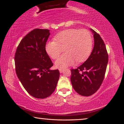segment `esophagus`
Listing matches in <instances>:
<instances>
[{
    "label": "esophagus",
    "instance_id": "34e87169",
    "mask_svg": "<svg viewBox=\"0 0 124 124\" xmlns=\"http://www.w3.org/2000/svg\"><path fill=\"white\" fill-rule=\"evenodd\" d=\"M59 71H60V72L61 73H62L63 72V70L62 69H59Z\"/></svg>",
    "mask_w": 124,
    "mask_h": 124
}]
</instances>
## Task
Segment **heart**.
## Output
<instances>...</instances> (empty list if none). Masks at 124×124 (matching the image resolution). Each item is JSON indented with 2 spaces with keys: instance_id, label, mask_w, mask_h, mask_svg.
I'll return each mask as SVG.
<instances>
[{
  "instance_id": "b5f03b06",
  "label": "heart",
  "mask_w": 124,
  "mask_h": 124,
  "mask_svg": "<svg viewBox=\"0 0 124 124\" xmlns=\"http://www.w3.org/2000/svg\"><path fill=\"white\" fill-rule=\"evenodd\" d=\"M54 39V41L46 44L45 51L51 58L56 59L63 49L65 53L55 61V66L58 68H66L76 61H84L91 52L92 37L86 29H67L56 34Z\"/></svg>"
}]
</instances>
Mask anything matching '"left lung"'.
Wrapping results in <instances>:
<instances>
[{"mask_svg": "<svg viewBox=\"0 0 124 124\" xmlns=\"http://www.w3.org/2000/svg\"><path fill=\"white\" fill-rule=\"evenodd\" d=\"M94 46L87 60L71 70L70 81L73 87L79 95L89 96L97 91L103 80L108 61L106 47L100 35L93 29Z\"/></svg>", "mask_w": 124, "mask_h": 124, "instance_id": "left-lung-1", "label": "left lung"}]
</instances>
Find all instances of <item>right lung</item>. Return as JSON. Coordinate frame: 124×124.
Instances as JSON below:
<instances>
[{
    "label": "right lung",
    "mask_w": 124,
    "mask_h": 124,
    "mask_svg": "<svg viewBox=\"0 0 124 124\" xmlns=\"http://www.w3.org/2000/svg\"><path fill=\"white\" fill-rule=\"evenodd\" d=\"M50 30L35 29L27 34L17 48L15 62L18 78L29 95L37 98L49 97L55 90L60 77L58 70L45 51Z\"/></svg>",
    "instance_id": "add662e5"
}]
</instances>
